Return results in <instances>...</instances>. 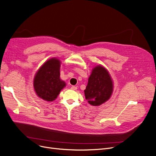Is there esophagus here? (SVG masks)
Instances as JSON below:
<instances>
[{
    "mask_svg": "<svg viewBox=\"0 0 156 156\" xmlns=\"http://www.w3.org/2000/svg\"><path fill=\"white\" fill-rule=\"evenodd\" d=\"M71 88L72 90H76V89H77V87H75V86H72V87H71Z\"/></svg>",
    "mask_w": 156,
    "mask_h": 156,
    "instance_id": "34e87169",
    "label": "esophagus"
}]
</instances>
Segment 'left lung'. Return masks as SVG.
<instances>
[{
  "label": "left lung",
  "mask_w": 156,
  "mask_h": 156,
  "mask_svg": "<svg viewBox=\"0 0 156 156\" xmlns=\"http://www.w3.org/2000/svg\"><path fill=\"white\" fill-rule=\"evenodd\" d=\"M112 90V81L108 71L101 66L94 68L84 90L88 103L92 105L104 103L111 97Z\"/></svg>",
  "instance_id": "1"
}]
</instances>
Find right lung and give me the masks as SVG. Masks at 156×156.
Segmentation results:
<instances>
[{
  "label": "right lung",
  "instance_id": "right-lung-1",
  "mask_svg": "<svg viewBox=\"0 0 156 156\" xmlns=\"http://www.w3.org/2000/svg\"><path fill=\"white\" fill-rule=\"evenodd\" d=\"M60 61L52 58L38 69L34 78V87L37 95L47 101L55 100L66 86L60 79Z\"/></svg>",
  "mask_w": 156,
  "mask_h": 156
}]
</instances>
